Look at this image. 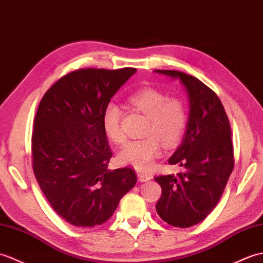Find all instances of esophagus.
<instances>
[{"label":"esophagus","mask_w":263,"mask_h":263,"mask_svg":"<svg viewBox=\"0 0 263 263\" xmlns=\"http://www.w3.org/2000/svg\"><path fill=\"white\" fill-rule=\"evenodd\" d=\"M137 177H138L139 182H147V181H149L152 179V176H149V174H146V173H143V172H138Z\"/></svg>","instance_id":"1"}]
</instances>
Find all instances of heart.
<instances>
[{
	"label": "heart",
	"mask_w": 263,
	"mask_h": 263,
	"mask_svg": "<svg viewBox=\"0 0 263 263\" xmlns=\"http://www.w3.org/2000/svg\"><path fill=\"white\" fill-rule=\"evenodd\" d=\"M129 102L149 119L146 129L148 137L127 143L117 157L122 165L146 172L161 153L159 139L166 147L174 146L185 130L188 115L180 99H167L162 92L151 87L133 93ZM120 121L121 109L118 103L108 102L102 114V127L107 137L116 144L125 141Z\"/></svg>",
	"instance_id": "1"
}]
</instances>
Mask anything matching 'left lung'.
<instances>
[{"mask_svg":"<svg viewBox=\"0 0 263 263\" xmlns=\"http://www.w3.org/2000/svg\"><path fill=\"white\" fill-rule=\"evenodd\" d=\"M154 73L179 80L188 97L182 142L168 159V164L184 171L154 178L162 188L157 214L167 224L185 229L212 213L234 167L230 121L219 98L201 81L178 71Z\"/></svg>","mask_w":263,"mask_h":263,"instance_id":"obj_1","label":"left lung"}]
</instances>
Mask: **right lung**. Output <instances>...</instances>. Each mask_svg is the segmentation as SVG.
<instances>
[{
    "mask_svg": "<svg viewBox=\"0 0 263 263\" xmlns=\"http://www.w3.org/2000/svg\"><path fill=\"white\" fill-rule=\"evenodd\" d=\"M136 68H83L45 93L34 118L32 167L54 211L69 224L107 221L137 182L130 167L110 170L112 153L102 127L104 107Z\"/></svg>",
    "mask_w": 263,
    "mask_h": 263,
    "instance_id": "1",
    "label": "right lung"
}]
</instances>
